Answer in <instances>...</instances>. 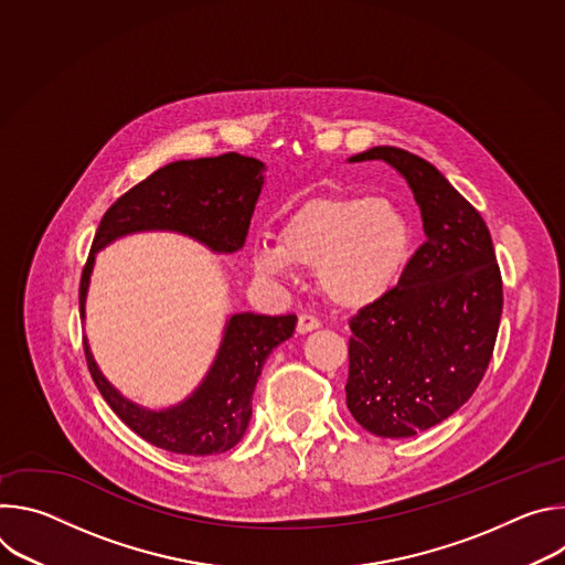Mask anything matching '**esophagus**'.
<instances>
[{
  "label": "esophagus",
  "mask_w": 565,
  "mask_h": 565,
  "mask_svg": "<svg viewBox=\"0 0 565 565\" xmlns=\"http://www.w3.org/2000/svg\"><path fill=\"white\" fill-rule=\"evenodd\" d=\"M315 329H319V319L317 317H312V315H299V319H297V333H310V331H315Z\"/></svg>",
  "instance_id": "34e87169"
}]
</instances>
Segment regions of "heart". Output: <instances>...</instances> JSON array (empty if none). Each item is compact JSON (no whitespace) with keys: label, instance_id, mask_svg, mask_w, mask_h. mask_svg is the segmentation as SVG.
Returning <instances> with one entry per match:
<instances>
[{"label":"heart","instance_id":"1","mask_svg":"<svg viewBox=\"0 0 565 565\" xmlns=\"http://www.w3.org/2000/svg\"><path fill=\"white\" fill-rule=\"evenodd\" d=\"M412 241L409 216L388 199L315 196L281 216L277 241H257L253 266L266 277L310 268L331 303L362 308L397 281Z\"/></svg>","mask_w":565,"mask_h":565}]
</instances>
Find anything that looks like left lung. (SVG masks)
<instances>
[{
    "label": "left lung",
    "instance_id": "8db88e82",
    "mask_svg": "<svg viewBox=\"0 0 565 565\" xmlns=\"http://www.w3.org/2000/svg\"><path fill=\"white\" fill-rule=\"evenodd\" d=\"M349 160L397 170L423 216L427 238L397 284L349 321V412L380 438H412L456 414L486 375L501 270L486 221L425 158L373 147Z\"/></svg>",
    "mask_w": 565,
    "mask_h": 565
}]
</instances>
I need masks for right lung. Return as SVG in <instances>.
I'll return each mask as SVG.
<instances>
[{
  "mask_svg": "<svg viewBox=\"0 0 565 565\" xmlns=\"http://www.w3.org/2000/svg\"><path fill=\"white\" fill-rule=\"evenodd\" d=\"M264 170L262 160L230 151L214 158L177 160L125 192L105 212L79 279L83 319L96 253L125 234L170 230L201 241L212 253H236L246 244ZM295 315H232L199 388L181 405L163 412L138 407L122 397L100 373L87 338L85 355L107 405L134 434L166 451L210 456L232 449L244 438L264 362L275 347L295 333Z\"/></svg>",
  "mask_w": 565,
  "mask_h": 565,
  "instance_id": "right-lung-1",
  "label": "right lung"
}]
</instances>
